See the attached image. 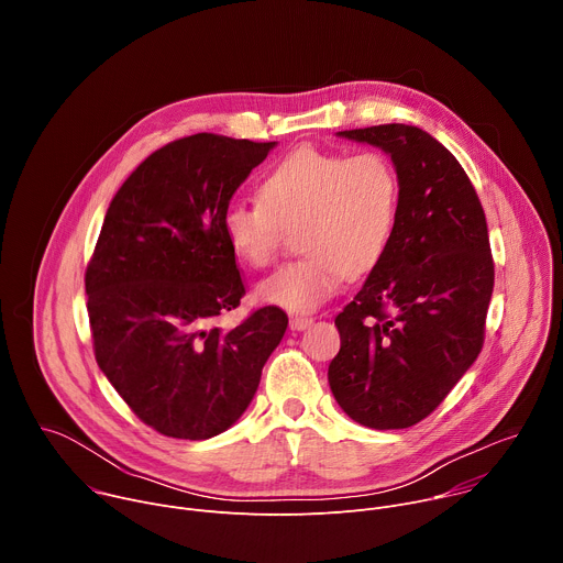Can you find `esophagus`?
I'll return each instance as SVG.
<instances>
[{"mask_svg":"<svg viewBox=\"0 0 563 563\" xmlns=\"http://www.w3.org/2000/svg\"><path fill=\"white\" fill-rule=\"evenodd\" d=\"M311 323H313V318L294 316V318L289 320V330H291V332H302V330H307Z\"/></svg>","mask_w":563,"mask_h":563,"instance_id":"obj_1","label":"esophagus"}]
</instances>
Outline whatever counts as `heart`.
<instances>
[{
  "instance_id": "b5f03b06",
  "label": "heart",
  "mask_w": 563,
  "mask_h": 563,
  "mask_svg": "<svg viewBox=\"0 0 563 563\" xmlns=\"http://www.w3.org/2000/svg\"><path fill=\"white\" fill-rule=\"evenodd\" d=\"M400 213V183L380 151L341 153L302 146L265 174L258 200L231 202L222 213L229 250L250 267H267L298 231L307 254L267 276L256 296L265 305L309 313L328 302L347 276L374 272L385 258Z\"/></svg>"
}]
</instances>
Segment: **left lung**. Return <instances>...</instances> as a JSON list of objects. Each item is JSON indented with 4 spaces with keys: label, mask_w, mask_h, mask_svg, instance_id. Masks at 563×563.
I'll return each mask as SVG.
<instances>
[{
    "label": "left lung",
    "mask_w": 563,
    "mask_h": 563,
    "mask_svg": "<svg viewBox=\"0 0 563 563\" xmlns=\"http://www.w3.org/2000/svg\"><path fill=\"white\" fill-rule=\"evenodd\" d=\"M336 135L378 146L400 183L391 245L336 316L328 378L356 423L423 421L484 347L495 265L484 207L456 157L428 131L378 124Z\"/></svg>",
    "instance_id": "8db88e82"
}]
</instances>
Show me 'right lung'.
Instances as JSON below:
<instances>
[{"mask_svg": "<svg viewBox=\"0 0 563 563\" xmlns=\"http://www.w3.org/2000/svg\"><path fill=\"white\" fill-rule=\"evenodd\" d=\"M274 146L213 133L176 140L144 159L104 216L85 278L96 361L165 437L202 441L231 428L287 330L272 305L216 328L245 296L222 213Z\"/></svg>", "mask_w": 563, "mask_h": 563, "instance_id": "add662e5", "label": "right lung"}]
</instances>
